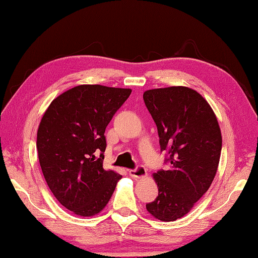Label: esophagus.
Instances as JSON below:
<instances>
[{
  "label": "esophagus",
  "mask_w": 258,
  "mask_h": 258,
  "mask_svg": "<svg viewBox=\"0 0 258 258\" xmlns=\"http://www.w3.org/2000/svg\"><path fill=\"white\" fill-rule=\"evenodd\" d=\"M129 174L133 179L137 180V179H143V177H145L148 173H146V169L144 166H137L135 169H130Z\"/></svg>",
  "instance_id": "1"
}]
</instances>
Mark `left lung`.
<instances>
[{"label": "left lung", "instance_id": "obj_1", "mask_svg": "<svg viewBox=\"0 0 258 258\" xmlns=\"http://www.w3.org/2000/svg\"><path fill=\"white\" fill-rule=\"evenodd\" d=\"M143 99L170 164L168 170L153 174L159 192L146 210L156 219L175 221L187 215L215 179L223 143L220 126L209 102L190 88L148 90Z\"/></svg>", "mask_w": 258, "mask_h": 258}]
</instances>
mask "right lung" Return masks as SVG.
I'll return each instance as SVG.
<instances>
[{
    "mask_svg": "<svg viewBox=\"0 0 258 258\" xmlns=\"http://www.w3.org/2000/svg\"><path fill=\"white\" fill-rule=\"evenodd\" d=\"M130 93V89L78 85L55 98L43 114L37 135L39 162L50 191L75 215H98L121 180L102 167L105 130Z\"/></svg>",
    "mask_w": 258,
    "mask_h": 258,
    "instance_id": "add662e5",
    "label": "right lung"
}]
</instances>
